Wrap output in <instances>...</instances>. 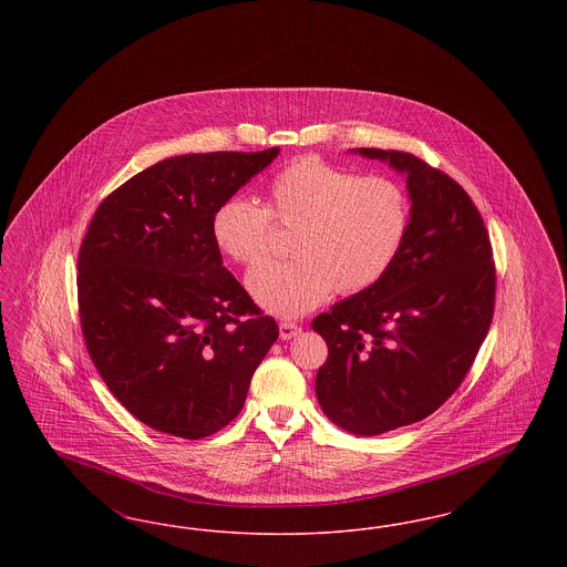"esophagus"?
<instances>
[{
    "label": "esophagus",
    "mask_w": 567,
    "mask_h": 567,
    "mask_svg": "<svg viewBox=\"0 0 567 567\" xmlns=\"http://www.w3.org/2000/svg\"><path fill=\"white\" fill-rule=\"evenodd\" d=\"M278 329H280V340H291L301 331V324L282 321V323L278 324Z\"/></svg>",
    "instance_id": "obj_1"
}]
</instances>
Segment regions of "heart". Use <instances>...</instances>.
I'll return each instance as SVG.
<instances>
[{
    "instance_id": "heart-1",
    "label": "heart",
    "mask_w": 567,
    "mask_h": 567,
    "mask_svg": "<svg viewBox=\"0 0 567 567\" xmlns=\"http://www.w3.org/2000/svg\"><path fill=\"white\" fill-rule=\"evenodd\" d=\"M271 218L296 227L291 261H268L248 271L246 287L259 308L296 319L338 289H372L398 261L410 231V197L384 176L301 157L270 181L268 206L231 195L216 206L210 231L234 261L252 266L271 246Z\"/></svg>"
}]
</instances>
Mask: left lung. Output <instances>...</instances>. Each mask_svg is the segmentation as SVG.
Wrapping results in <instances>:
<instances>
[{
	"instance_id": "8db88e82",
	"label": "left lung",
	"mask_w": 567,
	"mask_h": 567,
	"mask_svg": "<svg viewBox=\"0 0 567 567\" xmlns=\"http://www.w3.org/2000/svg\"><path fill=\"white\" fill-rule=\"evenodd\" d=\"M405 178L410 231L386 276L312 321L329 357L317 374L324 416L378 435L430 416L467 374L486 338L495 266L470 195L410 153L352 148Z\"/></svg>"
}]
</instances>
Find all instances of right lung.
<instances>
[{"label":"right lung","mask_w":567,"mask_h":567,"mask_svg":"<svg viewBox=\"0 0 567 567\" xmlns=\"http://www.w3.org/2000/svg\"><path fill=\"white\" fill-rule=\"evenodd\" d=\"M278 153L163 159L110 193L89 225L82 336L114 398L157 432L199 440L231 423L278 338L210 231L216 206Z\"/></svg>","instance_id":"1"}]
</instances>
